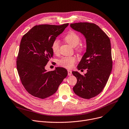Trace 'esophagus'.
Here are the masks:
<instances>
[{
    "label": "esophagus",
    "mask_w": 129,
    "mask_h": 129,
    "mask_svg": "<svg viewBox=\"0 0 129 129\" xmlns=\"http://www.w3.org/2000/svg\"><path fill=\"white\" fill-rule=\"evenodd\" d=\"M67 72H68V76H71L72 74V72L71 71H69V70H68Z\"/></svg>",
    "instance_id": "1"
}]
</instances>
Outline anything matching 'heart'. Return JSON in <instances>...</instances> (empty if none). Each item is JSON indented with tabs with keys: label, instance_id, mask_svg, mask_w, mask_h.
I'll return each instance as SVG.
<instances>
[{
	"label": "heart",
	"instance_id": "heart-1",
	"mask_svg": "<svg viewBox=\"0 0 129 129\" xmlns=\"http://www.w3.org/2000/svg\"><path fill=\"white\" fill-rule=\"evenodd\" d=\"M65 41L73 47H75V50L77 52H81L83 50L82 45L80 44V37L79 35L73 31H69L64 38ZM60 41L55 40L51 45V49L53 53L57 54L59 53ZM76 57L74 56H64L58 61V64L60 66L66 69L72 68L76 63Z\"/></svg>",
	"mask_w": 129,
	"mask_h": 129
}]
</instances>
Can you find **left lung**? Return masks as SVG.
Masks as SVG:
<instances>
[{"instance_id":"1","label":"left lung","mask_w":129,"mask_h":129,"mask_svg":"<svg viewBox=\"0 0 129 129\" xmlns=\"http://www.w3.org/2000/svg\"><path fill=\"white\" fill-rule=\"evenodd\" d=\"M70 26L82 33L86 41V51L78 68L79 70L87 69V73L82 75L77 72H72L77 79L73 90L81 98L90 99L102 91L112 71L113 61L110 40L106 33L93 23L78 22Z\"/></svg>"}]
</instances>
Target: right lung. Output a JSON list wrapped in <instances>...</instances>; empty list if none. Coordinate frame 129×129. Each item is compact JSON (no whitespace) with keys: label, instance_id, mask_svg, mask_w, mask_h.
<instances>
[{"label":"right lung","instance_id":"obj_1","mask_svg":"<svg viewBox=\"0 0 129 129\" xmlns=\"http://www.w3.org/2000/svg\"><path fill=\"white\" fill-rule=\"evenodd\" d=\"M68 25H36L21 39L17 69L22 84L34 97L45 99L53 95L67 76L64 68L56 67L51 72L45 68L53 57V42Z\"/></svg>","mask_w":129,"mask_h":129}]
</instances>
